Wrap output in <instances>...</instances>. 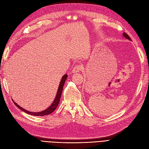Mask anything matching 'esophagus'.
Wrapping results in <instances>:
<instances>
[{
	"label": "esophagus",
	"instance_id": "1",
	"mask_svg": "<svg viewBox=\"0 0 149 149\" xmlns=\"http://www.w3.org/2000/svg\"><path fill=\"white\" fill-rule=\"evenodd\" d=\"M81 70V66L80 65H77L73 68L72 73H74V74L78 73V72H80Z\"/></svg>",
	"mask_w": 149,
	"mask_h": 149
}]
</instances>
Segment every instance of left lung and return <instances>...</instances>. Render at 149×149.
Wrapping results in <instances>:
<instances>
[{
	"instance_id": "obj_1",
	"label": "left lung",
	"mask_w": 149,
	"mask_h": 149,
	"mask_svg": "<svg viewBox=\"0 0 149 149\" xmlns=\"http://www.w3.org/2000/svg\"><path fill=\"white\" fill-rule=\"evenodd\" d=\"M123 36L125 37L126 39H127V40H131V39L130 38V36H129L127 34H126L125 33H123Z\"/></svg>"
}]
</instances>
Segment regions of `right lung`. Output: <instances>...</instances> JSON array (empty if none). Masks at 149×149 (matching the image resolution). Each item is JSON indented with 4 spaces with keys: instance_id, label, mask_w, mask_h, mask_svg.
<instances>
[{
    "instance_id": "1",
    "label": "right lung",
    "mask_w": 149,
    "mask_h": 149,
    "mask_svg": "<svg viewBox=\"0 0 149 149\" xmlns=\"http://www.w3.org/2000/svg\"><path fill=\"white\" fill-rule=\"evenodd\" d=\"M68 79V75L67 74H64V75L63 76L62 79L60 81V83L59 84V86L58 88V91H57V93H56V95L55 96V98L54 99V100L53 101V102L52 103L51 105L47 108L46 109H45V110L41 111L40 112H31V111H29L26 109H24L23 108L21 107L19 105H17L16 102H15V101H13V102H14L15 105L18 108L22 110V111L25 112V113L29 114L30 115H32V116H46V115H48L51 114L52 113H53L55 110V109L56 108V107L58 105L59 103H60V98H61V94H62V91H63V86L64 85V83H65L66 79Z\"/></svg>"
}]
</instances>
